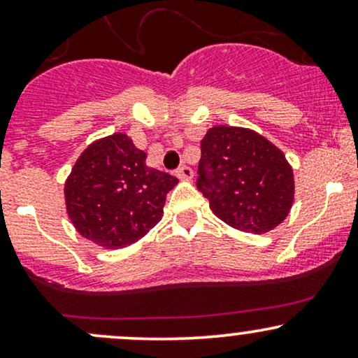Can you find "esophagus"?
I'll use <instances>...</instances> for the list:
<instances>
[{
	"instance_id": "esophagus-1",
	"label": "esophagus",
	"mask_w": 358,
	"mask_h": 358,
	"mask_svg": "<svg viewBox=\"0 0 358 358\" xmlns=\"http://www.w3.org/2000/svg\"><path fill=\"white\" fill-rule=\"evenodd\" d=\"M176 176H178L180 180H183V182H188V180H192L193 178V170L190 166H182V168H178V170H176Z\"/></svg>"
}]
</instances>
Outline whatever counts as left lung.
Here are the masks:
<instances>
[{"label": "left lung", "instance_id": "1", "mask_svg": "<svg viewBox=\"0 0 358 358\" xmlns=\"http://www.w3.org/2000/svg\"><path fill=\"white\" fill-rule=\"evenodd\" d=\"M196 188L225 224L248 234L274 231L294 202L293 166L249 127L217 124L202 139Z\"/></svg>", "mask_w": 358, "mask_h": 358}]
</instances>
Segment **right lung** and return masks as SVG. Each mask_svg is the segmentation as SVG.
Segmentation results:
<instances>
[{"mask_svg": "<svg viewBox=\"0 0 358 358\" xmlns=\"http://www.w3.org/2000/svg\"><path fill=\"white\" fill-rule=\"evenodd\" d=\"M178 178L146 165L126 133L96 139L82 151L64 185L76 231L104 249H122L162 220L166 193Z\"/></svg>", "mask_w": 358, "mask_h": 358, "instance_id": "add662e5", "label": "right lung"}]
</instances>
